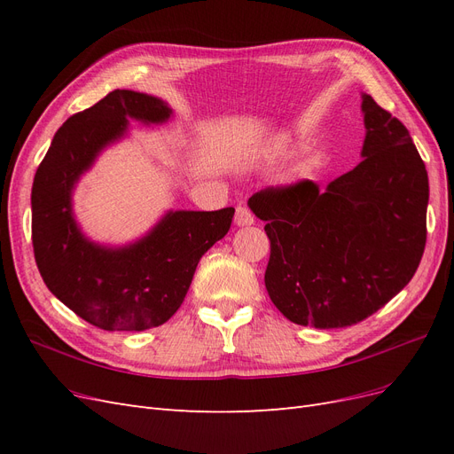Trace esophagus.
I'll return each mask as SVG.
<instances>
[{"label": "esophagus", "mask_w": 454, "mask_h": 454, "mask_svg": "<svg viewBox=\"0 0 454 454\" xmlns=\"http://www.w3.org/2000/svg\"><path fill=\"white\" fill-rule=\"evenodd\" d=\"M235 223L239 227H246L254 223V214L246 208V206H237V214H235Z\"/></svg>", "instance_id": "esophagus-1"}]
</instances>
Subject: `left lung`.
Listing matches in <instances>:
<instances>
[{"mask_svg":"<svg viewBox=\"0 0 454 454\" xmlns=\"http://www.w3.org/2000/svg\"><path fill=\"white\" fill-rule=\"evenodd\" d=\"M364 160L325 189L309 180L250 199L267 222L269 297L287 320L354 325L413 278L426 246L428 172L400 119L364 94Z\"/></svg>","mask_w":454,"mask_h":454,"instance_id":"8db88e82","label":"left lung"}]
</instances>
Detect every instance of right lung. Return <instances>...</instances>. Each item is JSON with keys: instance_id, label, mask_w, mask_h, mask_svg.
<instances>
[{"instance_id": "obj_1", "label": "right lung", "mask_w": 454, "mask_h": 454, "mask_svg": "<svg viewBox=\"0 0 454 454\" xmlns=\"http://www.w3.org/2000/svg\"><path fill=\"white\" fill-rule=\"evenodd\" d=\"M162 122L170 109L155 96L114 90L67 119L54 134L32 187V244L52 295L107 332H144L182 307L200 257L222 240L235 208L168 212L127 248L89 242L72 215V189L96 155L127 132V119Z\"/></svg>"}]
</instances>
